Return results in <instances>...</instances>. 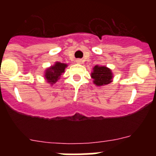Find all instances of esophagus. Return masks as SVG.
I'll use <instances>...</instances> for the list:
<instances>
[{"instance_id": "1", "label": "esophagus", "mask_w": 156, "mask_h": 156, "mask_svg": "<svg viewBox=\"0 0 156 156\" xmlns=\"http://www.w3.org/2000/svg\"><path fill=\"white\" fill-rule=\"evenodd\" d=\"M76 62H77V63L81 64V62H82V60H81V59H76Z\"/></svg>"}]
</instances>
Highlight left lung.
<instances>
[{"label":"left lung","mask_w":156,"mask_h":156,"mask_svg":"<svg viewBox=\"0 0 156 156\" xmlns=\"http://www.w3.org/2000/svg\"><path fill=\"white\" fill-rule=\"evenodd\" d=\"M90 77L93 82L97 87L107 85L112 81L113 73L112 70L104 66H95L91 72Z\"/></svg>","instance_id":"obj_1"}]
</instances>
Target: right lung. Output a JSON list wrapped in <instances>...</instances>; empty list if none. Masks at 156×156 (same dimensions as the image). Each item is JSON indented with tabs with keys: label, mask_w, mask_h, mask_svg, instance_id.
<instances>
[{
	"label": "right lung",
	"mask_w": 156,
	"mask_h": 156,
	"mask_svg": "<svg viewBox=\"0 0 156 156\" xmlns=\"http://www.w3.org/2000/svg\"><path fill=\"white\" fill-rule=\"evenodd\" d=\"M67 66H68V65L63 63V62H56L54 65L51 66L45 70L44 75V79L46 80L48 84L53 86L60 78L62 73L65 72L66 68Z\"/></svg>",
	"instance_id": "1"
}]
</instances>
